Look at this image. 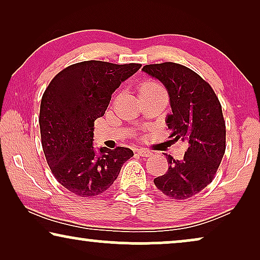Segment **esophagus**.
Wrapping results in <instances>:
<instances>
[{"label": "esophagus", "instance_id": "1", "mask_svg": "<svg viewBox=\"0 0 260 260\" xmlns=\"http://www.w3.org/2000/svg\"><path fill=\"white\" fill-rule=\"evenodd\" d=\"M137 154L140 156H143V157H149V156H150L152 152L150 150H148V149L141 148V149H138V150H137Z\"/></svg>", "mask_w": 260, "mask_h": 260}]
</instances>
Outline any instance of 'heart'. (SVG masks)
Wrapping results in <instances>:
<instances>
[{
  "label": "heart",
  "instance_id": "1",
  "mask_svg": "<svg viewBox=\"0 0 260 260\" xmlns=\"http://www.w3.org/2000/svg\"><path fill=\"white\" fill-rule=\"evenodd\" d=\"M163 88L161 85H159L157 81L155 80H144L142 81L140 87H138V92L140 94H145L150 93V92H156V91H162Z\"/></svg>",
  "mask_w": 260,
  "mask_h": 260
}]
</instances>
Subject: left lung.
<instances>
[{"label": "left lung", "mask_w": 260, "mask_h": 260, "mask_svg": "<svg viewBox=\"0 0 260 260\" xmlns=\"http://www.w3.org/2000/svg\"><path fill=\"white\" fill-rule=\"evenodd\" d=\"M145 73L168 91L172 113L167 125L172 142H186L183 159L167 155L168 170L155 186L174 200H184L205 189L215 177L226 149V125L221 104L207 81L175 62L145 65Z\"/></svg>", "instance_id": "obj_1"}]
</instances>
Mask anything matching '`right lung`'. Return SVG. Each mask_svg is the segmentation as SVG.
I'll list each match as a JSON object with an SVG mask.
<instances>
[{"mask_svg": "<svg viewBox=\"0 0 260 260\" xmlns=\"http://www.w3.org/2000/svg\"><path fill=\"white\" fill-rule=\"evenodd\" d=\"M141 63L117 65L98 60L73 63L56 74L41 99V144L56 181L81 198L109 189L133 157L129 148L93 149L94 120L104 116L111 95Z\"/></svg>", "mask_w": 260, "mask_h": 260, "instance_id": "1", "label": "right lung"}]
</instances>
